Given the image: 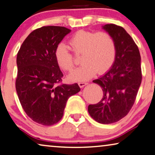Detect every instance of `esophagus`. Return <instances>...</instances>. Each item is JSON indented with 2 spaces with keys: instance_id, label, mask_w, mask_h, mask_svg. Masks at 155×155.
I'll return each instance as SVG.
<instances>
[{
  "instance_id": "obj_1",
  "label": "esophagus",
  "mask_w": 155,
  "mask_h": 155,
  "mask_svg": "<svg viewBox=\"0 0 155 155\" xmlns=\"http://www.w3.org/2000/svg\"><path fill=\"white\" fill-rule=\"evenodd\" d=\"M78 84V85H79L80 87H84L85 85H86L87 84V82H79Z\"/></svg>"
}]
</instances>
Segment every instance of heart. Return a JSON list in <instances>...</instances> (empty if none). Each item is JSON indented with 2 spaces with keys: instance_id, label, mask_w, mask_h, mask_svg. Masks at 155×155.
Wrapping results in <instances>:
<instances>
[{
  "instance_id": "heart-1",
  "label": "heart",
  "mask_w": 155,
  "mask_h": 155,
  "mask_svg": "<svg viewBox=\"0 0 155 155\" xmlns=\"http://www.w3.org/2000/svg\"><path fill=\"white\" fill-rule=\"evenodd\" d=\"M69 47L75 55H80L82 63L69 74L72 81H82L91 78L96 72L108 71L114 64L116 55V44L111 35L106 31H78L70 38ZM54 56L59 68L70 71L74 67L72 55L63 43L55 49Z\"/></svg>"
}]
</instances>
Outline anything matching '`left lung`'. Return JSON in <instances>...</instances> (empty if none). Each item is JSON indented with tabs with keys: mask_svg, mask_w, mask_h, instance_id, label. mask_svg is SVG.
Listing matches in <instances>:
<instances>
[{
	"mask_svg": "<svg viewBox=\"0 0 155 155\" xmlns=\"http://www.w3.org/2000/svg\"><path fill=\"white\" fill-rule=\"evenodd\" d=\"M102 28L114 37L116 55L111 68L93 83L100 85L103 97L100 102L90 104L88 113L101 124L119 121L133 107L142 80L140 55L137 45L123 28L106 24Z\"/></svg>",
	"mask_w": 155,
	"mask_h": 155,
	"instance_id": "8db88e82",
	"label": "left lung"
}]
</instances>
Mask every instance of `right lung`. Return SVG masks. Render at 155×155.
<instances>
[{
    "mask_svg": "<svg viewBox=\"0 0 155 155\" xmlns=\"http://www.w3.org/2000/svg\"><path fill=\"white\" fill-rule=\"evenodd\" d=\"M70 32L63 26L40 28L30 33L17 54L18 100L28 116L45 126L61 120L69 97L81 91L77 84L58 85L63 74L55 61V49Z\"/></svg>",
    "mask_w": 155,
    "mask_h": 155,
    "instance_id": "right-lung-1",
    "label": "right lung"
}]
</instances>
